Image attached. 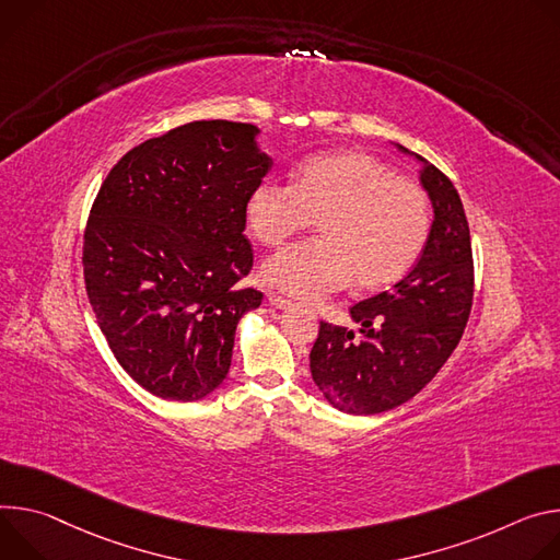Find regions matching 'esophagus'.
I'll list each match as a JSON object with an SVG mask.
<instances>
[{
    "mask_svg": "<svg viewBox=\"0 0 560 560\" xmlns=\"http://www.w3.org/2000/svg\"><path fill=\"white\" fill-rule=\"evenodd\" d=\"M267 300H269V304H273L276 308H289V306H291V300L284 298V295H278V293H269Z\"/></svg>",
    "mask_w": 560,
    "mask_h": 560,
    "instance_id": "1",
    "label": "esophagus"
}]
</instances>
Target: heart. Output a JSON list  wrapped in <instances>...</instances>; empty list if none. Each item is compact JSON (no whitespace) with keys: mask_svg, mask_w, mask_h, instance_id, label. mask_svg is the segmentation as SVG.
Masks as SVG:
<instances>
[{"mask_svg":"<svg viewBox=\"0 0 560 560\" xmlns=\"http://www.w3.org/2000/svg\"><path fill=\"white\" fill-rule=\"evenodd\" d=\"M244 213L265 246L316 220L320 237L282 248L262 267L269 284L300 298H320L351 280L358 291L396 284L420 258L431 229L420 186L362 151L308 158L293 184L260 182Z\"/></svg>","mask_w":560,"mask_h":560,"instance_id":"1","label":"heart"}]
</instances>
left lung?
<instances>
[{
    "instance_id": "obj_1",
    "label": "left lung",
    "mask_w": 560,
    "mask_h": 560,
    "mask_svg": "<svg viewBox=\"0 0 560 560\" xmlns=\"http://www.w3.org/2000/svg\"><path fill=\"white\" fill-rule=\"evenodd\" d=\"M416 160L433 205L420 260L392 291L349 308L362 327L360 340L323 320L308 355L314 383L347 413H381L413 398L447 362L469 320L474 258L465 209L452 179L424 158Z\"/></svg>"
}]
</instances>
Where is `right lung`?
Wrapping results in <instances>:
<instances>
[{"instance_id": "1", "label": "right lung", "mask_w": 560, "mask_h": 560, "mask_svg": "<svg viewBox=\"0 0 560 560\" xmlns=\"http://www.w3.org/2000/svg\"><path fill=\"white\" fill-rule=\"evenodd\" d=\"M254 124L202 119L142 142L102 182L82 267L97 325L147 392L194 402L229 374L235 327L262 293L246 200L271 168Z\"/></svg>"}]
</instances>
